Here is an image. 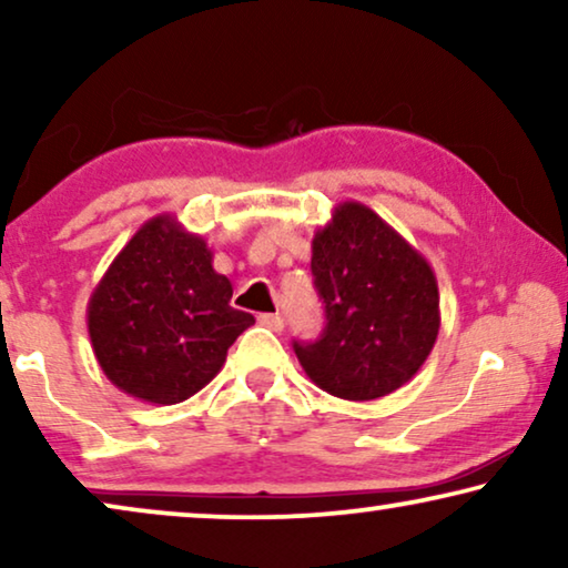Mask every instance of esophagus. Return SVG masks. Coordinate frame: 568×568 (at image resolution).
<instances>
[{
	"mask_svg": "<svg viewBox=\"0 0 568 568\" xmlns=\"http://www.w3.org/2000/svg\"><path fill=\"white\" fill-rule=\"evenodd\" d=\"M258 323L266 325V328H271V331H276V333L284 328V317L278 313H263V315H258Z\"/></svg>",
	"mask_w": 568,
	"mask_h": 568,
	"instance_id": "obj_1",
	"label": "esophagus"
}]
</instances>
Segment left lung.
Listing matches in <instances>:
<instances>
[{
	"instance_id": "1",
	"label": "left lung",
	"mask_w": 568,
	"mask_h": 568,
	"mask_svg": "<svg viewBox=\"0 0 568 568\" xmlns=\"http://www.w3.org/2000/svg\"><path fill=\"white\" fill-rule=\"evenodd\" d=\"M325 328L294 354L321 390L344 400L390 395L422 369L439 333L429 261L359 201L333 209L315 232L313 261Z\"/></svg>"
}]
</instances>
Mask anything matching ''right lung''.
<instances>
[{
	"mask_svg": "<svg viewBox=\"0 0 568 568\" xmlns=\"http://www.w3.org/2000/svg\"><path fill=\"white\" fill-rule=\"evenodd\" d=\"M206 240L158 214L134 232L88 302L92 352L131 398L173 406L212 383L255 317L230 305Z\"/></svg>",
	"mask_w": 568,
	"mask_h": 568,
	"instance_id": "obj_1",
	"label": "right lung"
}]
</instances>
